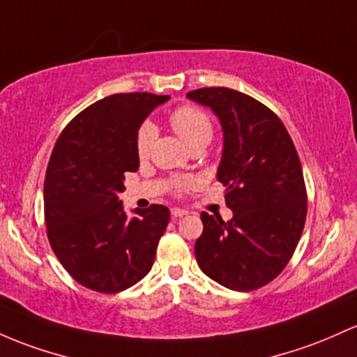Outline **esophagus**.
Listing matches in <instances>:
<instances>
[{"instance_id": "34e87169", "label": "esophagus", "mask_w": 357, "mask_h": 357, "mask_svg": "<svg viewBox=\"0 0 357 357\" xmlns=\"http://www.w3.org/2000/svg\"><path fill=\"white\" fill-rule=\"evenodd\" d=\"M171 215H172V218H181V217H185V215H188V211L181 210V208H171Z\"/></svg>"}]
</instances>
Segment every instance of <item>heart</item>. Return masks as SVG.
Returning a JSON list of instances; mask_svg holds the SVG:
<instances>
[{"instance_id": "1", "label": "heart", "mask_w": 357, "mask_h": 357, "mask_svg": "<svg viewBox=\"0 0 357 357\" xmlns=\"http://www.w3.org/2000/svg\"><path fill=\"white\" fill-rule=\"evenodd\" d=\"M169 125L172 127V130L178 134L179 139L185 142V146L190 149L199 146V144H202V146H206L211 140V135H213V127H211L210 116L206 115L203 109H199L197 107L176 108L169 115ZM154 139V125L149 123V121L140 125L135 139L137 155H139L140 159L147 158ZM190 183L191 181H176L174 188L176 190H183V188L190 185Z\"/></svg>"}]
</instances>
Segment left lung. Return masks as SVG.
<instances>
[{
	"mask_svg": "<svg viewBox=\"0 0 357 357\" xmlns=\"http://www.w3.org/2000/svg\"><path fill=\"white\" fill-rule=\"evenodd\" d=\"M186 96L220 120L217 179L234 213L223 222L202 211L195 256L218 284L252 291L283 271L303 232L307 191L298 154L283 121L254 98L229 88H202Z\"/></svg>",
	"mask_w": 357,
	"mask_h": 357,
	"instance_id": "left-lung-1",
	"label": "left lung"
}]
</instances>
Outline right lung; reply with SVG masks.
I'll return each instance as SVG.
<instances>
[{
  "mask_svg": "<svg viewBox=\"0 0 357 357\" xmlns=\"http://www.w3.org/2000/svg\"><path fill=\"white\" fill-rule=\"evenodd\" d=\"M169 96L120 93L96 101L59 135L44 185L45 225L54 254L77 283L100 293L134 287L154 264L169 210L125 213L119 195L139 169L140 125Z\"/></svg>",
  "mask_w": 357,
  "mask_h": 357,
  "instance_id": "right-lung-1",
  "label": "right lung"
}]
</instances>
